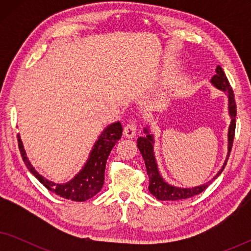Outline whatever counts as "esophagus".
<instances>
[{"label": "esophagus", "instance_id": "34e87169", "mask_svg": "<svg viewBox=\"0 0 251 251\" xmlns=\"http://www.w3.org/2000/svg\"><path fill=\"white\" fill-rule=\"evenodd\" d=\"M123 135H125L126 138H129V139L135 138L136 137V125L135 123H132V122L128 123V125L125 126V129H123Z\"/></svg>", "mask_w": 251, "mask_h": 251}]
</instances>
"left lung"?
I'll use <instances>...</instances> for the list:
<instances>
[{
  "label": "left lung",
  "mask_w": 251,
  "mask_h": 251,
  "mask_svg": "<svg viewBox=\"0 0 251 251\" xmlns=\"http://www.w3.org/2000/svg\"><path fill=\"white\" fill-rule=\"evenodd\" d=\"M210 83L214 85L215 88H217L218 90L224 92L227 97V111L229 119H231V123L228 126L227 130V154H226V159L223 163V166L217 174L211 178L210 180L203 185H199L195 187H178L175 185H171L168 181L164 180V178L161 175L159 170V166H157L155 153H154V144H155V139H154V135L151 132V129L149 125L143 129L145 136L138 137L137 139V146L142 153V156L144 161H145V166L147 170V175L150 178V186L149 190L151 194L154 195L157 200L160 201H175V200H181V199H188L194 195L200 194L201 192H203L219 175L223 173L224 168L227 163L229 152L232 150L233 145V139H234V132H235V116H236V105H235V99L234 94L229 85V82L226 77L224 71L222 70L221 66H217L216 68V75L211 77Z\"/></svg>",
  "instance_id": "obj_1"
}]
</instances>
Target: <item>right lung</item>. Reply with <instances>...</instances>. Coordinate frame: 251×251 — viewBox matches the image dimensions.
<instances>
[{"mask_svg": "<svg viewBox=\"0 0 251 251\" xmlns=\"http://www.w3.org/2000/svg\"><path fill=\"white\" fill-rule=\"evenodd\" d=\"M121 136L122 126L119 121L111 123L106 126L95 142L90 153H89L88 159L82 166L80 171L72 179L61 184L47 179L46 177L37 173L28 160L19 133L18 146L26 167L48 190L64 199L81 202L87 201L95 197L102 188L105 179L106 161H107L113 146L118 143Z\"/></svg>", "mask_w": 251, "mask_h": 251, "instance_id": "right-lung-1", "label": "right lung"}]
</instances>
